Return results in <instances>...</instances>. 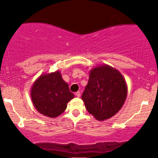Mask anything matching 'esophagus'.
<instances>
[{"mask_svg": "<svg viewBox=\"0 0 158 158\" xmlns=\"http://www.w3.org/2000/svg\"><path fill=\"white\" fill-rule=\"evenodd\" d=\"M80 95H81V94H80V92H79V91H78V92L76 93V97H80Z\"/></svg>", "mask_w": 158, "mask_h": 158, "instance_id": "34e87169", "label": "esophagus"}]
</instances>
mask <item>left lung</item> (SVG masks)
<instances>
[{
    "label": "left lung",
    "mask_w": 158,
    "mask_h": 158,
    "mask_svg": "<svg viewBox=\"0 0 158 158\" xmlns=\"http://www.w3.org/2000/svg\"><path fill=\"white\" fill-rule=\"evenodd\" d=\"M128 88L120 72L107 64L91 69L82 95L86 110L97 120L104 121L118 112L127 97Z\"/></svg>",
    "instance_id": "1"
}]
</instances>
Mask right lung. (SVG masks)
Segmentation results:
<instances>
[{
	"label": "right lung",
	"mask_w": 158,
	"mask_h": 158,
	"mask_svg": "<svg viewBox=\"0 0 158 158\" xmlns=\"http://www.w3.org/2000/svg\"><path fill=\"white\" fill-rule=\"evenodd\" d=\"M30 96L36 110L50 118L62 114L68 102L74 98L59 71L40 76L32 86Z\"/></svg>",
	"instance_id": "1"
}]
</instances>
